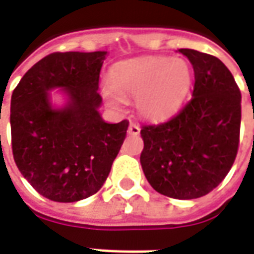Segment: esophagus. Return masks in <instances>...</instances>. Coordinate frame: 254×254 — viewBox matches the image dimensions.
Instances as JSON below:
<instances>
[{
	"mask_svg": "<svg viewBox=\"0 0 254 254\" xmlns=\"http://www.w3.org/2000/svg\"><path fill=\"white\" fill-rule=\"evenodd\" d=\"M127 133H129V134H133V136H136V134L140 133V127H138V125H136V124H133L132 122V124L129 125Z\"/></svg>",
	"mask_w": 254,
	"mask_h": 254,
	"instance_id": "1",
	"label": "esophagus"
}]
</instances>
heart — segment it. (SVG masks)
I'll use <instances>...</instances> for the list:
<instances>
[{
  "instance_id": "b5f03b06",
  "label": "heart",
  "mask_w": 254,
  "mask_h": 254,
  "mask_svg": "<svg viewBox=\"0 0 254 254\" xmlns=\"http://www.w3.org/2000/svg\"><path fill=\"white\" fill-rule=\"evenodd\" d=\"M193 83L188 61L170 57H140L117 64L111 84L103 95L111 106L136 99L138 113L151 121H162L176 113L187 99Z\"/></svg>"
}]
</instances>
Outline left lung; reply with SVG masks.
<instances>
[{
	"instance_id": "left-lung-1",
	"label": "left lung",
	"mask_w": 254,
	"mask_h": 254,
	"mask_svg": "<svg viewBox=\"0 0 254 254\" xmlns=\"http://www.w3.org/2000/svg\"><path fill=\"white\" fill-rule=\"evenodd\" d=\"M194 70L191 99L169 121L144 125L140 162L160 194L191 200L213 190L231 169L240 145L241 91L219 58L180 49Z\"/></svg>"
}]
</instances>
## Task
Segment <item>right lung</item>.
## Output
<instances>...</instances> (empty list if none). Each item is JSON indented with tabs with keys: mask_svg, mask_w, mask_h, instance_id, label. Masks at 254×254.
Wrapping results in <instances>:
<instances>
[{
	"mask_svg": "<svg viewBox=\"0 0 254 254\" xmlns=\"http://www.w3.org/2000/svg\"><path fill=\"white\" fill-rule=\"evenodd\" d=\"M106 54L52 53L25 73L12 94L13 159L31 187L49 200L73 202L95 194L127 137L129 121L107 124L98 111ZM53 88H63L68 96L63 109L51 106Z\"/></svg>",
	"mask_w": 254,
	"mask_h": 254,
	"instance_id": "obj_1",
	"label": "right lung"
}]
</instances>
